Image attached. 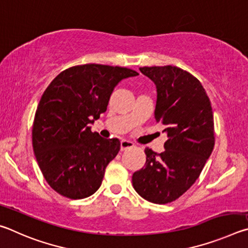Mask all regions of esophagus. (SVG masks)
<instances>
[{
  "instance_id": "esophagus-1",
  "label": "esophagus",
  "mask_w": 248,
  "mask_h": 248,
  "mask_svg": "<svg viewBox=\"0 0 248 248\" xmlns=\"http://www.w3.org/2000/svg\"><path fill=\"white\" fill-rule=\"evenodd\" d=\"M134 148V143L131 141H127V140H123L120 142V150L121 151H125L128 149Z\"/></svg>"
}]
</instances>
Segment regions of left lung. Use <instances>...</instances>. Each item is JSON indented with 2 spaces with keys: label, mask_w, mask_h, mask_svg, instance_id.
Masks as SVG:
<instances>
[{
  "label": "left lung",
  "mask_w": 248,
  "mask_h": 248,
  "mask_svg": "<svg viewBox=\"0 0 248 248\" xmlns=\"http://www.w3.org/2000/svg\"><path fill=\"white\" fill-rule=\"evenodd\" d=\"M157 91L154 117L169 139L162 153L144 150V167L134 171L132 185L142 198L164 204L178 199L198 179L215 146L210 99L198 78L177 66H143Z\"/></svg>",
  "instance_id": "obj_1"
}]
</instances>
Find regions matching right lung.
Wrapping results in <instances>:
<instances>
[{
	"label": "right lung",
	"mask_w": 248,
	"mask_h": 248,
	"mask_svg": "<svg viewBox=\"0 0 248 248\" xmlns=\"http://www.w3.org/2000/svg\"><path fill=\"white\" fill-rule=\"evenodd\" d=\"M137 75L121 66L75 65L44 92L32 124V148L46 182L58 194L83 199L100 187L120 141L92 132L90 124L106 111L117 84Z\"/></svg>",
	"instance_id": "1"
}]
</instances>
